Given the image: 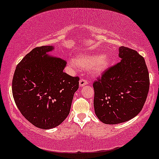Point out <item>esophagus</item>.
<instances>
[{
  "label": "esophagus",
  "mask_w": 159,
  "mask_h": 159,
  "mask_svg": "<svg viewBox=\"0 0 159 159\" xmlns=\"http://www.w3.org/2000/svg\"><path fill=\"white\" fill-rule=\"evenodd\" d=\"M87 84H88V83H87V81L86 80L81 79L80 80V87H84V86H85V85H87Z\"/></svg>",
  "instance_id": "esophagus-1"
}]
</instances>
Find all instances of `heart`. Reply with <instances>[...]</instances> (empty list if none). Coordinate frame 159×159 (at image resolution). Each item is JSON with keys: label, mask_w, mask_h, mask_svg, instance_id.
I'll list each match as a JSON object with an SVG mask.
<instances>
[{"label": "heart", "mask_w": 159, "mask_h": 159, "mask_svg": "<svg viewBox=\"0 0 159 159\" xmlns=\"http://www.w3.org/2000/svg\"><path fill=\"white\" fill-rule=\"evenodd\" d=\"M70 66L74 69L77 67L88 70L96 76L101 75L110 67L111 58L110 55L104 54H92V53H80L75 59H70Z\"/></svg>", "instance_id": "heart-1"}]
</instances>
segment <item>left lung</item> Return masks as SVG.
<instances>
[{
	"label": "left lung",
	"instance_id": "8db88e82",
	"mask_svg": "<svg viewBox=\"0 0 159 159\" xmlns=\"http://www.w3.org/2000/svg\"><path fill=\"white\" fill-rule=\"evenodd\" d=\"M121 62L94 82V112L104 124H117L133 119L141 111L149 89L145 60L136 51L119 48Z\"/></svg>",
	"mask_w": 159,
	"mask_h": 159
}]
</instances>
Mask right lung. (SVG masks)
<instances>
[{
    "label": "right lung",
    "mask_w": 159,
    "mask_h": 159,
    "mask_svg": "<svg viewBox=\"0 0 159 159\" xmlns=\"http://www.w3.org/2000/svg\"><path fill=\"white\" fill-rule=\"evenodd\" d=\"M54 46L34 48L17 65L12 92L19 111L36 127L59 126L70 114L79 77L63 72L65 60L48 52Z\"/></svg>",
    "instance_id": "add662e5"
}]
</instances>
